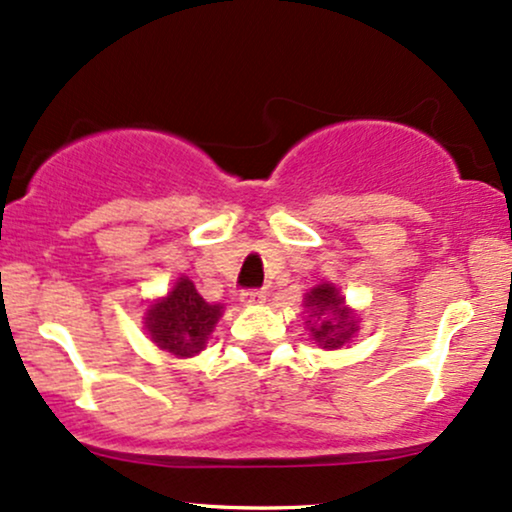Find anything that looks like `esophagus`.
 <instances>
[{
  "label": "esophagus",
  "mask_w": 512,
  "mask_h": 512,
  "mask_svg": "<svg viewBox=\"0 0 512 512\" xmlns=\"http://www.w3.org/2000/svg\"><path fill=\"white\" fill-rule=\"evenodd\" d=\"M264 300H267V293L255 291V288L240 293V303H243V305H262Z\"/></svg>",
  "instance_id": "34e87169"
}]
</instances>
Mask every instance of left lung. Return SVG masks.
<instances>
[{
    "mask_svg": "<svg viewBox=\"0 0 512 512\" xmlns=\"http://www.w3.org/2000/svg\"><path fill=\"white\" fill-rule=\"evenodd\" d=\"M303 303L310 310L312 322H307V329L317 346L326 350L348 346L357 331V317L350 307H346V298L338 293L334 283H319L310 293H305Z\"/></svg>",
    "mask_w": 512,
    "mask_h": 512,
    "instance_id": "1",
    "label": "left lung"
}]
</instances>
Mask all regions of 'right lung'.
I'll return each mask as SVG.
<instances>
[{"mask_svg": "<svg viewBox=\"0 0 512 512\" xmlns=\"http://www.w3.org/2000/svg\"><path fill=\"white\" fill-rule=\"evenodd\" d=\"M224 315V305H212L197 293L195 283L181 276L169 295L155 300L145 315L152 343L174 357H193L207 346V338Z\"/></svg>", "mask_w": 512, "mask_h": 512, "instance_id": "add662e5", "label": "right lung"}]
</instances>
